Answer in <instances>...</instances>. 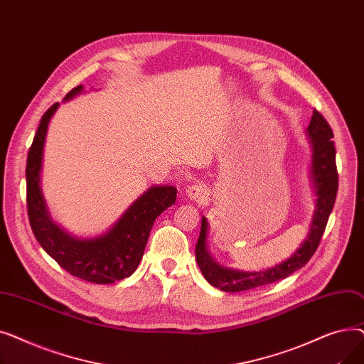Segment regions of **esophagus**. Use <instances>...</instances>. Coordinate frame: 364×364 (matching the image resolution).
<instances>
[{"label":"esophagus","instance_id":"esophagus-1","mask_svg":"<svg viewBox=\"0 0 364 364\" xmlns=\"http://www.w3.org/2000/svg\"><path fill=\"white\" fill-rule=\"evenodd\" d=\"M186 193H187V196H188L190 199H193V200H198V202H199V200H203V199L208 198V188H206V186L202 184V183H193V184H190V186L187 187Z\"/></svg>","mask_w":364,"mask_h":364}]
</instances>
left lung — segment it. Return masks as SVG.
<instances>
[{
	"label": "left lung",
	"mask_w": 364,
	"mask_h": 364,
	"mask_svg": "<svg viewBox=\"0 0 364 364\" xmlns=\"http://www.w3.org/2000/svg\"><path fill=\"white\" fill-rule=\"evenodd\" d=\"M309 136L313 146V162L311 176L316 186L317 203L311 221V228L307 239L299 246V250L284 262L273 267L265 272L245 273L230 269H224L218 265L206 250V233L208 223L202 218L200 235L196 243V261L205 279L214 284L215 288L224 292H240L259 288L264 284L279 282L291 276L294 272L299 270L310 261L314 255L321 236L326 228L329 215L333 209L336 193H338V169H336V150L332 141L333 131L329 122L324 119L323 114L314 109L313 118L309 125Z\"/></svg>",
	"instance_id": "left-lung-1"
}]
</instances>
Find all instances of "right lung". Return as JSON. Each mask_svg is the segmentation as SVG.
I'll return each mask as SVG.
<instances>
[{
    "instance_id": "add662e5",
    "label": "right lung",
    "mask_w": 364,
    "mask_h": 364,
    "mask_svg": "<svg viewBox=\"0 0 364 364\" xmlns=\"http://www.w3.org/2000/svg\"><path fill=\"white\" fill-rule=\"evenodd\" d=\"M82 85L66 94V100L81 92ZM59 103H54L41 118L28 153L26 203L31 228L44 251L72 276L91 283H114L129 277L139 267L155 220L176 202L177 188L172 186L150 187L110 230L95 239H75L48 213L40 187L43 150L48 122Z\"/></svg>"
}]
</instances>
